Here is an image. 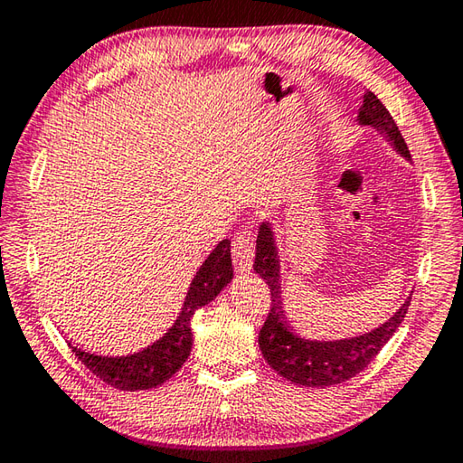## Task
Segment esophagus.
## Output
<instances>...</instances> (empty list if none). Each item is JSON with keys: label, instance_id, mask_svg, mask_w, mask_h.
Returning a JSON list of instances; mask_svg holds the SVG:
<instances>
[{"label": "esophagus", "instance_id": "esophagus-1", "mask_svg": "<svg viewBox=\"0 0 463 463\" xmlns=\"http://www.w3.org/2000/svg\"><path fill=\"white\" fill-rule=\"evenodd\" d=\"M253 255H255V237L250 229H241L234 234L232 241V261L237 265V269L249 271L250 265H253Z\"/></svg>", "mask_w": 463, "mask_h": 463}]
</instances>
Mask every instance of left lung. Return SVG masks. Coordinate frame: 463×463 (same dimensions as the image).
I'll return each instance as SVG.
<instances>
[{"label": "left lung", "instance_id": "8db88e82", "mask_svg": "<svg viewBox=\"0 0 463 463\" xmlns=\"http://www.w3.org/2000/svg\"><path fill=\"white\" fill-rule=\"evenodd\" d=\"M357 120L364 127H373L382 135H386L390 145L406 159H411V151L394 118L372 91H367L364 96ZM253 269L265 279L271 292L269 315L260 331L261 354L273 370L284 375L288 382L298 383V386L325 388L355 378L359 372L372 364V359L380 354L383 345L390 341V336L396 333V328L401 326L411 307L409 298L398 308V312H394V317L386 320L382 326L373 328L372 333L341 341H308L294 333V328L289 326L286 318L284 307H281L279 260L269 222H263L260 226Z\"/></svg>", "mask_w": 463, "mask_h": 463}]
</instances>
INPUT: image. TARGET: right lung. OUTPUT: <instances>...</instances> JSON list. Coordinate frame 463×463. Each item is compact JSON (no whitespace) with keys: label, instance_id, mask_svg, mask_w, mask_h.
Masks as SVG:
<instances>
[{"label":"right lung","instance_id":"1","mask_svg":"<svg viewBox=\"0 0 463 463\" xmlns=\"http://www.w3.org/2000/svg\"><path fill=\"white\" fill-rule=\"evenodd\" d=\"M232 279L231 241L224 239L216 245L208 260L195 273L190 289H187L184 308L179 312L174 326L159 341L146 349L127 357H101L71 345L75 357L98 375L108 386L124 392L148 390L161 386L171 375L177 373L192 351V317L194 312L206 307L221 294V289Z\"/></svg>","mask_w":463,"mask_h":463}]
</instances>
